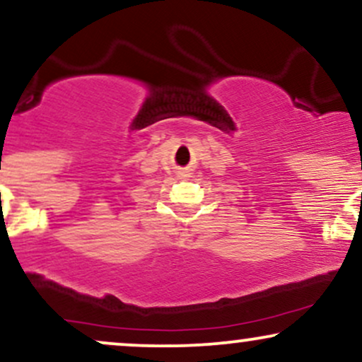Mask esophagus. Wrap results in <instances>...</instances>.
<instances>
[{
    "label": "esophagus",
    "mask_w": 362,
    "mask_h": 362,
    "mask_svg": "<svg viewBox=\"0 0 362 362\" xmlns=\"http://www.w3.org/2000/svg\"><path fill=\"white\" fill-rule=\"evenodd\" d=\"M178 175H180V177H185V175H187V172H178Z\"/></svg>",
    "instance_id": "1"
}]
</instances>
